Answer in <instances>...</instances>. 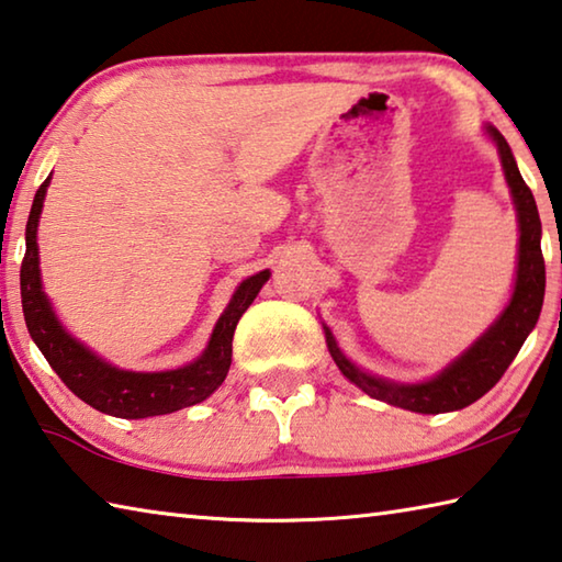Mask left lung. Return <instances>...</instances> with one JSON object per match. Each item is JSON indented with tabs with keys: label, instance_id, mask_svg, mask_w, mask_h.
<instances>
[{
	"label": "left lung",
	"instance_id": "obj_1",
	"mask_svg": "<svg viewBox=\"0 0 562 562\" xmlns=\"http://www.w3.org/2000/svg\"><path fill=\"white\" fill-rule=\"evenodd\" d=\"M484 132L496 145L498 159H502L504 177L508 183V191H512L518 221L516 280L512 297H508L502 314L488 324V329L479 336L469 349H464L457 359L447 363L440 373H435L432 379L427 381L415 383L391 381L383 379V375L359 369V366L341 351V346L336 341L329 326L322 322L331 359L339 366V371L346 379L356 387H361L366 395L375 397V401L403 407V411L411 413L437 415L462 411V407L472 405L484 393L492 391L498 379L504 375V371L516 359V353L521 351L526 336L533 331L540 316V307H543L546 262L543 252H540V233L543 231H540L536 199L526 187V181L514 159V151L508 147L502 132L494 125H484Z\"/></svg>",
	"mask_w": 562,
	"mask_h": 562
}]
</instances>
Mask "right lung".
<instances>
[{
  "instance_id": "obj_1",
  "label": "right lung",
  "mask_w": 562,
  "mask_h": 562,
  "mask_svg": "<svg viewBox=\"0 0 562 562\" xmlns=\"http://www.w3.org/2000/svg\"><path fill=\"white\" fill-rule=\"evenodd\" d=\"M48 179L41 183L32 213L26 221V255L22 262V307L26 329L32 334L38 351L46 356L50 369L58 373L70 391L80 401L95 411L125 417V420H142V417H155L177 413L181 407L196 405L206 401L209 395L218 391L226 381L233 356V334L240 316L258 297L262 284L270 280V270H260L243 280L228 307L218 316L216 326L209 336L206 349L187 366L169 371H127L112 366L103 356L90 351L83 341H78L54 312V304L46 297L44 282H41L38 268V218L44 211Z\"/></svg>"
}]
</instances>
